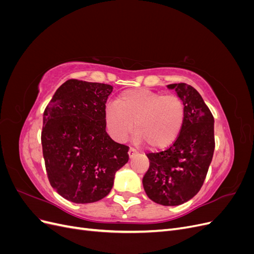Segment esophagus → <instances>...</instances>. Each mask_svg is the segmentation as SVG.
Returning a JSON list of instances; mask_svg holds the SVG:
<instances>
[{"mask_svg": "<svg viewBox=\"0 0 254 254\" xmlns=\"http://www.w3.org/2000/svg\"><path fill=\"white\" fill-rule=\"evenodd\" d=\"M136 152H137V151H136L134 148L130 147V148H129V150H128V155H129V157H130V158H132V157L135 155Z\"/></svg>", "mask_w": 254, "mask_h": 254, "instance_id": "esophagus-1", "label": "esophagus"}]
</instances>
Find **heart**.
<instances>
[{
	"instance_id": "obj_1",
	"label": "heart",
	"mask_w": 254,
	"mask_h": 254,
	"mask_svg": "<svg viewBox=\"0 0 254 254\" xmlns=\"http://www.w3.org/2000/svg\"><path fill=\"white\" fill-rule=\"evenodd\" d=\"M104 120L108 132L118 142L126 141L134 127L136 142H147L151 148H165L181 132L186 105L176 94L129 89L122 92L115 104L107 107Z\"/></svg>"
}]
</instances>
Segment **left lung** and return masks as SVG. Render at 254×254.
Instances as JSON below:
<instances>
[{
  "label": "left lung",
  "instance_id": "8db88e82",
  "mask_svg": "<svg viewBox=\"0 0 254 254\" xmlns=\"http://www.w3.org/2000/svg\"><path fill=\"white\" fill-rule=\"evenodd\" d=\"M186 105V121L171 147L147 153L149 168L143 177L148 198L162 205H179L200 190L212 162L214 118L198 91L184 82L172 83Z\"/></svg>",
  "mask_w": 254,
  "mask_h": 254
}]
</instances>
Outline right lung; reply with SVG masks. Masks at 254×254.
<instances>
[{
  "instance_id": "1",
  "label": "right lung",
  "mask_w": 254,
  "mask_h": 254,
  "mask_svg": "<svg viewBox=\"0 0 254 254\" xmlns=\"http://www.w3.org/2000/svg\"><path fill=\"white\" fill-rule=\"evenodd\" d=\"M113 87L68 79L43 113L41 143L51 186L66 200L91 203L110 193L128 162L126 145L106 132L104 114Z\"/></svg>"
}]
</instances>
